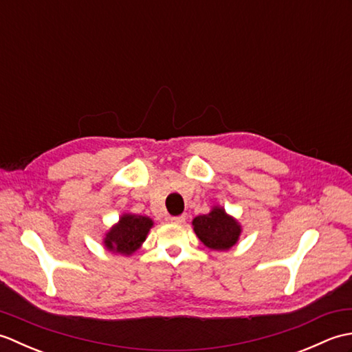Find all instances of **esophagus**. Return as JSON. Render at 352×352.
Masks as SVG:
<instances>
[{"mask_svg":"<svg viewBox=\"0 0 352 352\" xmlns=\"http://www.w3.org/2000/svg\"><path fill=\"white\" fill-rule=\"evenodd\" d=\"M169 221L172 223H183L186 221V214H180V216H170Z\"/></svg>","mask_w":352,"mask_h":352,"instance_id":"obj_1","label":"esophagus"}]
</instances>
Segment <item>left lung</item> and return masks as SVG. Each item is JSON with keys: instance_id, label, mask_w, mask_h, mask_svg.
I'll return each instance as SVG.
<instances>
[{"instance_id": "obj_1", "label": "left lung", "mask_w": 352, "mask_h": 352, "mask_svg": "<svg viewBox=\"0 0 352 352\" xmlns=\"http://www.w3.org/2000/svg\"><path fill=\"white\" fill-rule=\"evenodd\" d=\"M193 230L207 248L226 251L236 245L241 236V226L221 207H214L208 214H201L193 219Z\"/></svg>"}]
</instances>
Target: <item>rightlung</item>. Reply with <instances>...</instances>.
Masks as SVG:
<instances>
[{
    "mask_svg": "<svg viewBox=\"0 0 352 352\" xmlns=\"http://www.w3.org/2000/svg\"><path fill=\"white\" fill-rule=\"evenodd\" d=\"M151 227L153 221L146 216L124 214L116 226L107 233L106 239H104V245L110 251L130 256V254L140 248Z\"/></svg>",
    "mask_w": 352,
    "mask_h": 352,
    "instance_id": "obj_1",
    "label": "right lung"
}]
</instances>
